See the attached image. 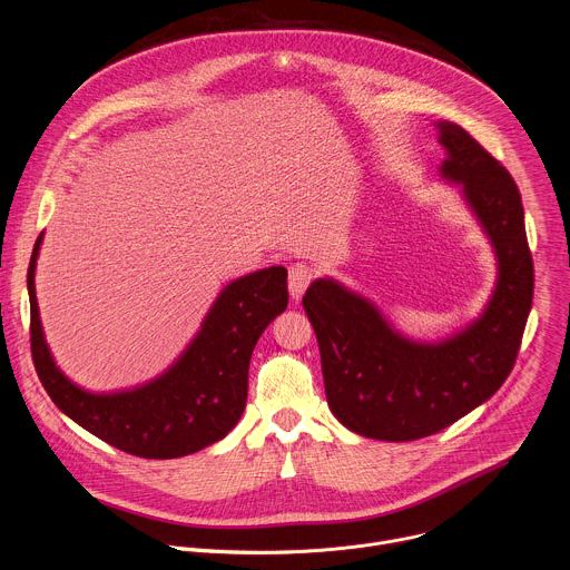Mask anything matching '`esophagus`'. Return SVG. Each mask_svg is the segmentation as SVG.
Instances as JSON below:
<instances>
[{
	"mask_svg": "<svg viewBox=\"0 0 570 570\" xmlns=\"http://www.w3.org/2000/svg\"><path fill=\"white\" fill-rule=\"evenodd\" d=\"M315 271L308 264H295L288 268V291L293 299H299L304 295V291L308 288V284L313 282Z\"/></svg>",
	"mask_w": 570,
	"mask_h": 570,
	"instance_id": "obj_1",
	"label": "esophagus"
}]
</instances>
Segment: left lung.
I'll return each instance as SVG.
<instances>
[{
	"instance_id": "1",
	"label": "left lung",
	"mask_w": 570,
	"mask_h": 570,
	"mask_svg": "<svg viewBox=\"0 0 570 570\" xmlns=\"http://www.w3.org/2000/svg\"><path fill=\"white\" fill-rule=\"evenodd\" d=\"M438 130L446 150L440 171L462 187L499 259L482 315L426 345L396 334L374 304L334 279H315L302 297L332 413L350 431L383 442L440 433L490 399L514 367L532 306V255L510 171L464 128L438 121Z\"/></svg>"
}]
</instances>
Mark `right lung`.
Here are the masks:
<instances>
[{
  "instance_id": "obj_1",
  "label": "right lung",
  "mask_w": 570,
  "mask_h": 570,
  "mask_svg": "<svg viewBox=\"0 0 570 570\" xmlns=\"http://www.w3.org/2000/svg\"><path fill=\"white\" fill-rule=\"evenodd\" d=\"M40 243L42 234L27 275L31 356L58 409L110 446L148 460L183 458L223 440L246 409L253 350L288 304L286 268L273 266L227 284L198 336L155 381L126 392L92 394L56 367L45 343L33 284Z\"/></svg>"
}]
</instances>
